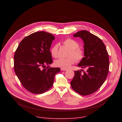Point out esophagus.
Returning a JSON list of instances; mask_svg holds the SVG:
<instances>
[{
	"label": "esophagus",
	"mask_w": 122,
	"mask_h": 122,
	"mask_svg": "<svg viewBox=\"0 0 122 122\" xmlns=\"http://www.w3.org/2000/svg\"><path fill=\"white\" fill-rule=\"evenodd\" d=\"M61 70L62 71H66L67 69H66V68H62V67H61Z\"/></svg>",
	"instance_id": "1"
}]
</instances>
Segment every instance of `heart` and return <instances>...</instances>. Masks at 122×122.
<instances>
[{"instance_id":"obj_1","label":"heart","mask_w":122,"mask_h":122,"mask_svg":"<svg viewBox=\"0 0 122 122\" xmlns=\"http://www.w3.org/2000/svg\"><path fill=\"white\" fill-rule=\"evenodd\" d=\"M63 43L70 49L71 51L68 54V57L61 58L55 61V65L57 66L67 68L76 62V59L77 61H80L83 58L84 51L79 47V44L76 41L68 38L64 40ZM58 44H55L51 49V55L56 58L58 57Z\"/></svg>"}]
</instances>
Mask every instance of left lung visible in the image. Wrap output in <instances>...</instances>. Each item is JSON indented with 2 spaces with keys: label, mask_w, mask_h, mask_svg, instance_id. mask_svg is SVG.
<instances>
[{
  "label": "left lung",
  "mask_w": 122,
  "mask_h": 122,
  "mask_svg": "<svg viewBox=\"0 0 122 122\" xmlns=\"http://www.w3.org/2000/svg\"><path fill=\"white\" fill-rule=\"evenodd\" d=\"M84 42V57L78 65L87 68L86 72L75 71L71 82V88L82 96L92 94L97 91L105 81L109 70V58L106 46L97 36L86 30L74 34Z\"/></svg>",
  "instance_id": "1"
}]
</instances>
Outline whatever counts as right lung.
Segmentation results:
<instances>
[{"label":"right lung","instance_id":"right-lung-1","mask_svg":"<svg viewBox=\"0 0 122 122\" xmlns=\"http://www.w3.org/2000/svg\"><path fill=\"white\" fill-rule=\"evenodd\" d=\"M53 35L44 32L33 33L25 37L14 56L15 74L24 87L33 94H42L53 86L59 67H50L53 62L50 51Z\"/></svg>","mask_w":122,"mask_h":122}]
</instances>
